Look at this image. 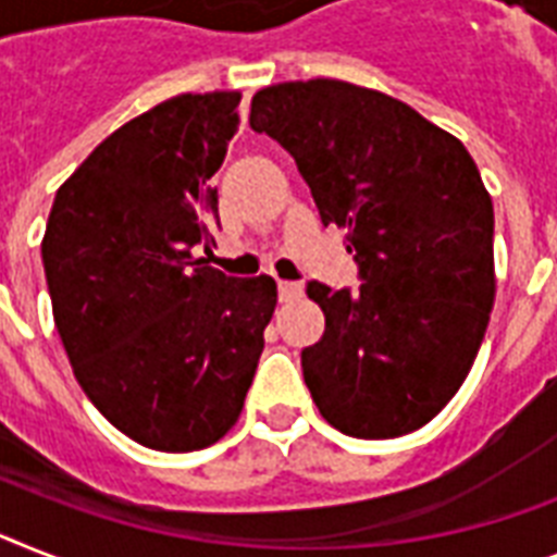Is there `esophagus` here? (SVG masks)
I'll use <instances>...</instances> for the list:
<instances>
[{
    "instance_id": "1",
    "label": "esophagus",
    "mask_w": 557,
    "mask_h": 557,
    "mask_svg": "<svg viewBox=\"0 0 557 557\" xmlns=\"http://www.w3.org/2000/svg\"><path fill=\"white\" fill-rule=\"evenodd\" d=\"M301 296V284L298 282H278V298L282 301H296Z\"/></svg>"
}]
</instances>
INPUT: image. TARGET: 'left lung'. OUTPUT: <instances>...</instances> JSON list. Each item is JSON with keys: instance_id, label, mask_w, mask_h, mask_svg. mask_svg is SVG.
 Masks as SVG:
<instances>
[{"instance_id": "left-lung-1", "label": "left lung", "mask_w": 557, "mask_h": 557, "mask_svg": "<svg viewBox=\"0 0 557 557\" xmlns=\"http://www.w3.org/2000/svg\"><path fill=\"white\" fill-rule=\"evenodd\" d=\"M250 127L296 159L364 278L307 287L324 310L301 350L312 401L352 438L421 430L467 379L495 301L493 199L472 156L401 99L342 79L264 87Z\"/></svg>"}]
</instances>
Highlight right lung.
Returning a JSON list of instances; mask_svg holds the SVG:
<instances>
[{
    "mask_svg": "<svg viewBox=\"0 0 557 557\" xmlns=\"http://www.w3.org/2000/svg\"><path fill=\"white\" fill-rule=\"evenodd\" d=\"M238 90L182 94L113 131L57 190L41 238L53 321L94 407L141 447L193 453L242 416L273 319L270 275L230 278L210 178Z\"/></svg>",
    "mask_w": 557,
    "mask_h": 557,
    "instance_id": "1",
    "label": "right lung"
}]
</instances>
